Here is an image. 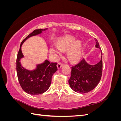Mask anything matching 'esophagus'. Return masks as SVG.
Listing matches in <instances>:
<instances>
[{
	"mask_svg": "<svg viewBox=\"0 0 121 121\" xmlns=\"http://www.w3.org/2000/svg\"><path fill=\"white\" fill-rule=\"evenodd\" d=\"M62 66H63V64L60 63H58L57 65V67L58 69H60Z\"/></svg>",
	"mask_w": 121,
	"mask_h": 121,
	"instance_id": "obj_1",
	"label": "esophagus"
}]
</instances>
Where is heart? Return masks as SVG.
I'll use <instances>...</instances> for the list:
<instances>
[{
    "mask_svg": "<svg viewBox=\"0 0 121 121\" xmlns=\"http://www.w3.org/2000/svg\"><path fill=\"white\" fill-rule=\"evenodd\" d=\"M68 56L73 61L78 60L82 55V46L80 41H77L76 39L68 36L60 40L57 46L52 45L50 47V52L55 58L60 55L62 51L68 50Z\"/></svg>",
    "mask_w": 121,
    "mask_h": 121,
    "instance_id": "obj_1",
    "label": "heart"
}]
</instances>
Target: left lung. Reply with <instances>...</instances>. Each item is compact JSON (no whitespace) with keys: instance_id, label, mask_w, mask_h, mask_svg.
<instances>
[{"instance_id":"8db88e82","label":"left lung","mask_w":121,"mask_h":121,"mask_svg":"<svg viewBox=\"0 0 121 121\" xmlns=\"http://www.w3.org/2000/svg\"><path fill=\"white\" fill-rule=\"evenodd\" d=\"M95 41L96 48L100 49L97 40L95 39ZM101 54L100 61L95 65H89L84 58L77 65L72 67L69 83L72 90L79 93H86L96 87L102 75V52Z\"/></svg>"}]
</instances>
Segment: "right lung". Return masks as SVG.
<instances>
[{
  "mask_svg": "<svg viewBox=\"0 0 121 121\" xmlns=\"http://www.w3.org/2000/svg\"><path fill=\"white\" fill-rule=\"evenodd\" d=\"M45 29H36L28 35L21 42L20 48L17 58V73L18 80L23 90L31 95H38L44 93L50 87L53 74L57 70L56 63H50L46 60L43 63L36 65L33 70H28L22 67L21 60L24 55L21 47L23 43L32 36L41 34L46 30Z\"/></svg>",
  "mask_w": 121,
  "mask_h": 121,
  "instance_id": "right-lung-1",
  "label": "right lung"
}]
</instances>
